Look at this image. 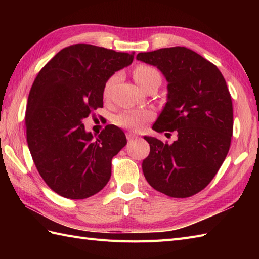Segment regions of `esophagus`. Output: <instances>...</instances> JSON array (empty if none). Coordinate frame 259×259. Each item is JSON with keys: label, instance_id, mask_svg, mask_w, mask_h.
I'll return each instance as SVG.
<instances>
[{"label": "esophagus", "instance_id": "34e87169", "mask_svg": "<svg viewBox=\"0 0 259 259\" xmlns=\"http://www.w3.org/2000/svg\"><path fill=\"white\" fill-rule=\"evenodd\" d=\"M126 139H128L129 141H131V140H135V139H137V138H139L138 136L137 135H135V134H133V133H126Z\"/></svg>", "mask_w": 259, "mask_h": 259}]
</instances>
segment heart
Segmentation results:
<instances>
[{
    "instance_id": "b5f03b06",
    "label": "heart",
    "mask_w": 259,
    "mask_h": 259,
    "mask_svg": "<svg viewBox=\"0 0 259 259\" xmlns=\"http://www.w3.org/2000/svg\"><path fill=\"white\" fill-rule=\"evenodd\" d=\"M159 74L157 71L148 67V65L141 64L138 65L134 71V78L137 83H138L141 88H144L146 83L149 81L153 75ZM117 81V75H113L111 78L108 79L103 88V97L109 98L110 92L113 84ZM152 118V113L147 110H126V111L121 112L117 118H115V123L118 125L122 126V128H126L135 131H140L145 128L146 123Z\"/></svg>"
}]
</instances>
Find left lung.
<instances>
[{"label": "left lung", "mask_w": 259, "mask_h": 259, "mask_svg": "<svg viewBox=\"0 0 259 259\" xmlns=\"http://www.w3.org/2000/svg\"><path fill=\"white\" fill-rule=\"evenodd\" d=\"M155 65L168 85L167 102L152 129L177 131L174 144L145 137L150 153L142 162L148 183L169 197L196 195L210 183L229 151L233 103L221 71L185 47L137 54Z\"/></svg>", "instance_id": "obj_1"}]
</instances>
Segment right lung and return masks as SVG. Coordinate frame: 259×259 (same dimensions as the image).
<instances>
[{"label": "right lung", "mask_w": 259, "mask_h": 259, "mask_svg": "<svg viewBox=\"0 0 259 259\" xmlns=\"http://www.w3.org/2000/svg\"><path fill=\"white\" fill-rule=\"evenodd\" d=\"M134 54L79 43L62 49L36 75L27 99L26 140L38 174L58 195L84 199L108 184L125 135L108 124L95 139L82 120L103 107L104 84L133 63Z\"/></svg>", "instance_id": "1"}]
</instances>
